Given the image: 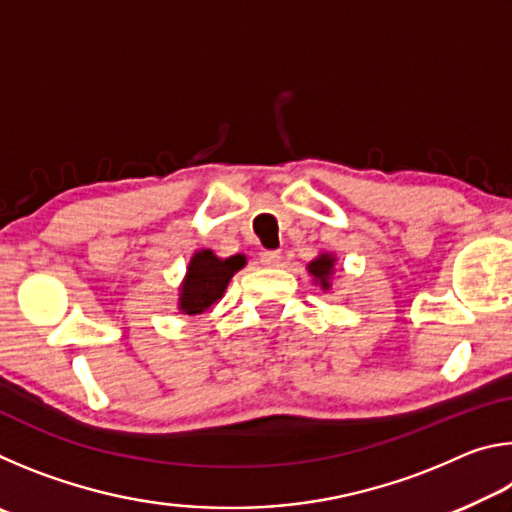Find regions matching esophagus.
I'll return each instance as SVG.
<instances>
[{
    "instance_id": "esophagus-1",
    "label": "esophagus",
    "mask_w": 512,
    "mask_h": 512,
    "mask_svg": "<svg viewBox=\"0 0 512 512\" xmlns=\"http://www.w3.org/2000/svg\"><path fill=\"white\" fill-rule=\"evenodd\" d=\"M280 253L277 250H264L262 255H259V262H262V266H277L280 264Z\"/></svg>"
}]
</instances>
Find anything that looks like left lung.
<instances>
[{
  "label": "left lung",
  "instance_id": "left-lung-1",
  "mask_svg": "<svg viewBox=\"0 0 512 512\" xmlns=\"http://www.w3.org/2000/svg\"><path fill=\"white\" fill-rule=\"evenodd\" d=\"M334 271V257L332 255H320L318 259L309 264V273L320 280L325 289H329V275Z\"/></svg>",
  "mask_w": 512,
  "mask_h": 512
}]
</instances>
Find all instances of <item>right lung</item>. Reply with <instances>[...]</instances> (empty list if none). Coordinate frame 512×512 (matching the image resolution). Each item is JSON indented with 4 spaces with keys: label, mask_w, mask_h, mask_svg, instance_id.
<instances>
[{
    "label": "right lung",
    "mask_w": 512,
    "mask_h": 512,
    "mask_svg": "<svg viewBox=\"0 0 512 512\" xmlns=\"http://www.w3.org/2000/svg\"><path fill=\"white\" fill-rule=\"evenodd\" d=\"M246 257L235 255L228 259H219L212 250H201L192 257L187 268V277L183 282V293H180V309L185 314H203L210 309L212 302L223 296L225 287H228L230 277L235 275L239 268H244Z\"/></svg>",
    "instance_id": "add662e5"
}]
</instances>
